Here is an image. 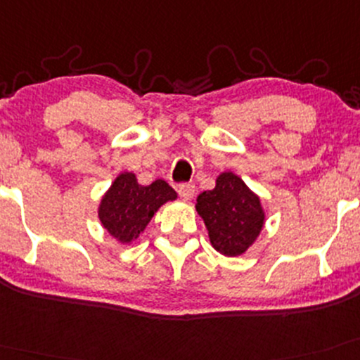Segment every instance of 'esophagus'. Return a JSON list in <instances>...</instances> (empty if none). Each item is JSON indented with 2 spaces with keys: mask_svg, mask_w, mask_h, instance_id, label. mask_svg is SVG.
Instances as JSON below:
<instances>
[{
  "mask_svg": "<svg viewBox=\"0 0 360 360\" xmlns=\"http://www.w3.org/2000/svg\"><path fill=\"white\" fill-rule=\"evenodd\" d=\"M177 193H179V196L183 201H191L194 198V193H196V186L194 184H181L179 188H177Z\"/></svg>",
  "mask_w": 360,
  "mask_h": 360,
  "instance_id": "34e87169",
  "label": "esophagus"
}]
</instances>
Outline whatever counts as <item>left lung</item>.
Here are the masks:
<instances>
[{"mask_svg": "<svg viewBox=\"0 0 360 360\" xmlns=\"http://www.w3.org/2000/svg\"><path fill=\"white\" fill-rule=\"evenodd\" d=\"M196 211L206 224L211 246L224 257L246 253L266 219L258 194L231 171L216 177L214 189L199 194Z\"/></svg>", "mask_w": 360, "mask_h": 360, "instance_id": "1", "label": "left lung"}]
</instances>
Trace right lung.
<instances>
[{"instance_id": "obj_1", "label": "right lung", "mask_w": 360, "mask_h": 360, "mask_svg": "<svg viewBox=\"0 0 360 360\" xmlns=\"http://www.w3.org/2000/svg\"><path fill=\"white\" fill-rule=\"evenodd\" d=\"M177 193L166 181L155 179L149 186L137 183L134 172H120L101 199L97 214L101 224L120 245H131L144 233L153 216Z\"/></svg>"}]
</instances>
